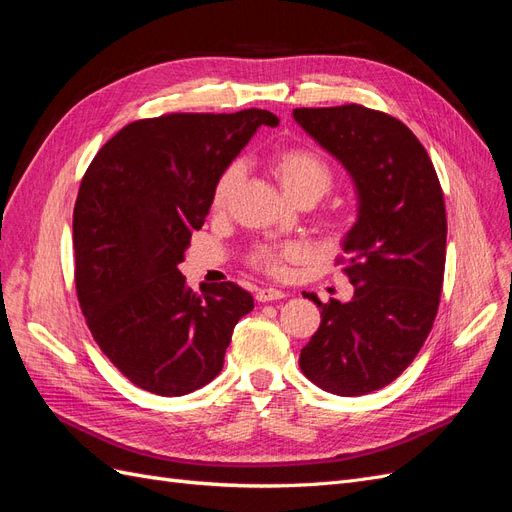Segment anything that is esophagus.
<instances>
[{"instance_id":"obj_1","label":"esophagus","mask_w":512,"mask_h":512,"mask_svg":"<svg viewBox=\"0 0 512 512\" xmlns=\"http://www.w3.org/2000/svg\"><path fill=\"white\" fill-rule=\"evenodd\" d=\"M286 294L282 292V290H277V288H260L258 292H256V299L260 301V303H269V301H280V299H284Z\"/></svg>"}]
</instances>
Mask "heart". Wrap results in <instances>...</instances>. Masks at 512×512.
Listing matches in <instances>:
<instances>
[{
    "label": "heart",
    "mask_w": 512,
    "mask_h": 512,
    "mask_svg": "<svg viewBox=\"0 0 512 512\" xmlns=\"http://www.w3.org/2000/svg\"><path fill=\"white\" fill-rule=\"evenodd\" d=\"M271 170L280 181L282 190L299 200L303 196L320 198L333 185V170L322 156L307 147H286L271 158ZM243 175L241 162H230L215 181L211 205L215 211H222L235 196L237 185ZM305 256V245L294 241H262L247 254V262L258 271L269 275H286L292 262H299Z\"/></svg>",
    "instance_id": "b5f03b06"
}]
</instances>
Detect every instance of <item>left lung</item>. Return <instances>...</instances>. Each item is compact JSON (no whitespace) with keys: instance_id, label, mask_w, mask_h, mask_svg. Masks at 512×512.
Wrapping results in <instances>:
<instances>
[{"instance_id":"obj_1","label":"left lung","mask_w":512,"mask_h":512,"mask_svg":"<svg viewBox=\"0 0 512 512\" xmlns=\"http://www.w3.org/2000/svg\"><path fill=\"white\" fill-rule=\"evenodd\" d=\"M294 121L348 170L359 218L342 247L348 303L318 301L320 327L301 371L322 391L356 397L391 384L423 348L438 314L444 194L425 147L399 119L361 104L294 108Z\"/></svg>"}]
</instances>
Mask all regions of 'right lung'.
<instances>
[{
	"label": "right lung",
	"mask_w": 512,
	"mask_h": 512,
	"mask_svg": "<svg viewBox=\"0 0 512 512\" xmlns=\"http://www.w3.org/2000/svg\"><path fill=\"white\" fill-rule=\"evenodd\" d=\"M277 123L262 108L138 119L87 168L72 220L76 297L108 361L149 393L179 397L209 384L232 329L254 309L232 282L192 292L177 267L222 170L260 126Z\"/></svg>",
	"instance_id": "right-lung-1"
}]
</instances>
